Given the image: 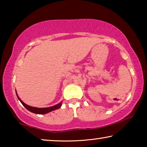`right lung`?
<instances>
[{
    "mask_svg": "<svg viewBox=\"0 0 147 147\" xmlns=\"http://www.w3.org/2000/svg\"><path fill=\"white\" fill-rule=\"evenodd\" d=\"M16 94H17V98H18L19 100L21 102V104H23V105L25 107V108L28 109V111H31V112L34 113H36V114H45L47 113H49L51 112L52 111H54L55 110V109H59L60 107L61 106V103L62 102L60 103H59L58 104H56L55 106H51V107H49V108H35V107H32V106H30L28 105H27V104H24L23 101L21 100V98L19 97L18 94H17V92H16Z\"/></svg>",
    "mask_w": 147,
    "mask_h": 147,
    "instance_id": "right-lung-1",
    "label": "right lung"
}]
</instances>
